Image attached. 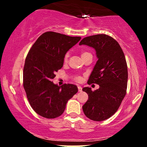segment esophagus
<instances>
[{"instance_id": "esophagus-1", "label": "esophagus", "mask_w": 147, "mask_h": 147, "mask_svg": "<svg viewBox=\"0 0 147 147\" xmlns=\"http://www.w3.org/2000/svg\"><path fill=\"white\" fill-rule=\"evenodd\" d=\"M78 90L79 91V92H81V91H82V88L81 87V86H78Z\"/></svg>"}]
</instances>
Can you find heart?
Masks as SVG:
<instances>
[{"label": "heart", "instance_id": "obj_1", "mask_svg": "<svg viewBox=\"0 0 147 147\" xmlns=\"http://www.w3.org/2000/svg\"><path fill=\"white\" fill-rule=\"evenodd\" d=\"M86 54H88V52H83L82 53V57L84 56V55H86ZM68 54H66L65 56V58H64V60H65V61H66L67 59H68ZM75 79L77 82H81L82 81V77H80V76H77V77H75Z\"/></svg>", "mask_w": 147, "mask_h": 147}]
</instances>
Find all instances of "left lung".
Returning <instances> with one entry per match:
<instances>
[{
  "instance_id": "obj_1",
  "label": "left lung",
  "mask_w": 147,
  "mask_h": 147,
  "mask_svg": "<svg viewBox=\"0 0 147 147\" xmlns=\"http://www.w3.org/2000/svg\"><path fill=\"white\" fill-rule=\"evenodd\" d=\"M79 45L95 49L97 61L91 72L88 84H97L98 89L82 90L88 99L82 106L88 118L93 121H104L115 113L126 93L128 70L125 56L117 41L106 34L85 37Z\"/></svg>"
}]
</instances>
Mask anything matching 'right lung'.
Wrapping results in <instances>:
<instances>
[{
	"label": "right lung",
	"instance_id": "right-lung-1",
	"mask_svg": "<svg viewBox=\"0 0 147 147\" xmlns=\"http://www.w3.org/2000/svg\"><path fill=\"white\" fill-rule=\"evenodd\" d=\"M80 39L79 36L46 32L38 37L27 55L23 87L32 108L42 117H59L68 101L78 92L76 85L65 84L59 86L52 80L55 72L63 67L66 52Z\"/></svg>",
	"mask_w": 147,
	"mask_h": 147
}]
</instances>
